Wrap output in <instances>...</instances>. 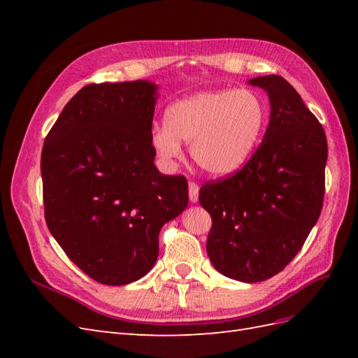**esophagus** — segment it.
<instances>
[{
	"instance_id": "obj_1",
	"label": "esophagus",
	"mask_w": 358,
	"mask_h": 358,
	"mask_svg": "<svg viewBox=\"0 0 358 358\" xmlns=\"http://www.w3.org/2000/svg\"><path fill=\"white\" fill-rule=\"evenodd\" d=\"M199 191H200V188H199L197 183L196 182H189L188 192H189V201L191 203H197L199 201Z\"/></svg>"
}]
</instances>
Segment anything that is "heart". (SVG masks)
<instances>
[{
  "label": "heart",
  "instance_id": "1",
  "mask_svg": "<svg viewBox=\"0 0 358 358\" xmlns=\"http://www.w3.org/2000/svg\"><path fill=\"white\" fill-rule=\"evenodd\" d=\"M166 125H155L150 145L166 162L180 159L191 143L196 164L215 178L239 171L264 133L266 106L251 90H213L169 106Z\"/></svg>",
  "mask_w": 358,
  "mask_h": 358
}]
</instances>
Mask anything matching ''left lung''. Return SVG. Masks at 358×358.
Masks as SVG:
<instances>
[{"instance_id": "left-lung-1", "label": "left lung", "mask_w": 358, "mask_h": 358, "mask_svg": "<svg viewBox=\"0 0 358 358\" xmlns=\"http://www.w3.org/2000/svg\"><path fill=\"white\" fill-rule=\"evenodd\" d=\"M248 83L268 95L263 142L233 176L204 183L199 201L212 216L206 251L213 267L252 284L284 270L317 224L327 138L284 78L259 76Z\"/></svg>"}]
</instances>
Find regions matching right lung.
I'll list each match as a JSON object with an SVG mask.
<instances>
[{
    "instance_id": "right-lung-1",
    "label": "right lung",
    "mask_w": 358,
    "mask_h": 358,
    "mask_svg": "<svg viewBox=\"0 0 358 358\" xmlns=\"http://www.w3.org/2000/svg\"><path fill=\"white\" fill-rule=\"evenodd\" d=\"M158 86L92 83L64 107L41 150L48 229L82 272L104 285L143 278L161 227L188 206V182L162 175L150 131Z\"/></svg>"
}]
</instances>
